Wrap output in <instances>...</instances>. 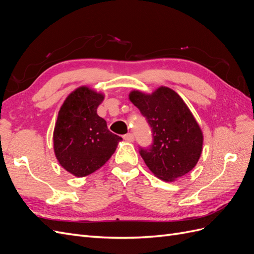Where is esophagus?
I'll use <instances>...</instances> for the list:
<instances>
[{
	"label": "esophagus",
	"mask_w": 254,
	"mask_h": 254,
	"mask_svg": "<svg viewBox=\"0 0 254 254\" xmlns=\"http://www.w3.org/2000/svg\"><path fill=\"white\" fill-rule=\"evenodd\" d=\"M123 137H124V140L127 141V142H133L134 141V135L132 133H127Z\"/></svg>",
	"instance_id": "esophagus-1"
}]
</instances>
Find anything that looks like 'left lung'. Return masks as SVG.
Returning a JSON list of instances; mask_svg holds the SVG:
<instances>
[{"label": "left lung", "instance_id": "1", "mask_svg": "<svg viewBox=\"0 0 254 254\" xmlns=\"http://www.w3.org/2000/svg\"><path fill=\"white\" fill-rule=\"evenodd\" d=\"M129 99L151 128V146L140 148L151 173L164 181H175L193 170L202 152L203 134L183 99L167 87L151 94L134 90Z\"/></svg>", "mask_w": 254, "mask_h": 254}]
</instances>
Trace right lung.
I'll use <instances>...</instances> for the list:
<instances>
[{
    "label": "right lung",
    "mask_w": 254,
    "mask_h": 254,
    "mask_svg": "<svg viewBox=\"0 0 254 254\" xmlns=\"http://www.w3.org/2000/svg\"><path fill=\"white\" fill-rule=\"evenodd\" d=\"M104 94L79 87L65 98L54 128V151L59 164L76 177H84L101 168L123 139L109 131L98 117L97 107Z\"/></svg>",
    "instance_id": "1"
}]
</instances>
